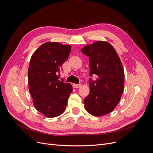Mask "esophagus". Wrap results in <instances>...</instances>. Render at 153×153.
Returning a JSON list of instances; mask_svg holds the SVG:
<instances>
[{"label": "esophagus", "mask_w": 153, "mask_h": 153, "mask_svg": "<svg viewBox=\"0 0 153 153\" xmlns=\"http://www.w3.org/2000/svg\"><path fill=\"white\" fill-rule=\"evenodd\" d=\"M81 85H82V84H73V87H74V88H80V87H81Z\"/></svg>", "instance_id": "obj_1"}]
</instances>
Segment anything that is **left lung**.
I'll return each mask as SVG.
<instances>
[{
  "instance_id": "8db88e82",
  "label": "left lung",
  "mask_w": 153,
  "mask_h": 153,
  "mask_svg": "<svg viewBox=\"0 0 153 153\" xmlns=\"http://www.w3.org/2000/svg\"><path fill=\"white\" fill-rule=\"evenodd\" d=\"M89 57L90 92L84 100V107L94 116L110 113L118 105L124 91V72L122 62L114 48L107 41H98L81 49Z\"/></svg>"
}]
</instances>
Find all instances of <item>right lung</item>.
Instances as JSON below:
<instances>
[{"label": "right lung", "instance_id": "1", "mask_svg": "<svg viewBox=\"0 0 153 153\" xmlns=\"http://www.w3.org/2000/svg\"><path fill=\"white\" fill-rule=\"evenodd\" d=\"M71 48V45L48 41L41 45L30 58L29 90L36 110L47 117H57L64 112L72 92V85L60 81L58 76Z\"/></svg>", "mask_w": 153, "mask_h": 153}]
</instances>
